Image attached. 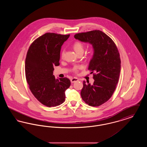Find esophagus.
Masks as SVG:
<instances>
[{"mask_svg":"<svg viewBox=\"0 0 147 147\" xmlns=\"http://www.w3.org/2000/svg\"><path fill=\"white\" fill-rule=\"evenodd\" d=\"M79 80V79L77 78H72L71 79H70V82L71 83H75L76 82H78Z\"/></svg>","mask_w":147,"mask_h":147,"instance_id":"1","label":"esophagus"}]
</instances>
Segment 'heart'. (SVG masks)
Wrapping results in <instances>:
<instances>
[{
	"label": "heart",
	"mask_w": 147,
	"mask_h": 147,
	"mask_svg": "<svg viewBox=\"0 0 147 147\" xmlns=\"http://www.w3.org/2000/svg\"><path fill=\"white\" fill-rule=\"evenodd\" d=\"M73 47L78 55L80 54V53H82V54L83 53L85 47H84V44L82 42H81L80 41H76L73 45ZM63 55H64V50H62V56H63ZM82 68V67L81 65L75 66L73 68V71L75 72H77L78 70L81 69Z\"/></svg>",
	"instance_id": "obj_1"
}]
</instances>
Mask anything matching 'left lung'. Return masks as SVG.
Returning a JSON list of instances; mask_svg holds the SVG:
<instances>
[{"mask_svg":"<svg viewBox=\"0 0 147 147\" xmlns=\"http://www.w3.org/2000/svg\"><path fill=\"white\" fill-rule=\"evenodd\" d=\"M75 38L92 45L94 55L88 69L93 73L94 82H83L81 96L84 102L91 106H99L112 96L119 82L121 59L115 42L100 30L78 33Z\"/></svg>","mask_w":147,"mask_h":147,"instance_id":"8db88e82","label":"left lung"}]
</instances>
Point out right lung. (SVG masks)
<instances>
[{"label": "right lung", "mask_w": 147, "mask_h": 147, "mask_svg": "<svg viewBox=\"0 0 147 147\" xmlns=\"http://www.w3.org/2000/svg\"><path fill=\"white\" fill-rule=\"evenodd\" d=\"M70 35L46 33L31 43L25 59V76L29 89L42 104L47 107L61 105L65 91L69 88L67 78L56 79L55 66L59 65L61 47Z\"/></svg>", "instance_id": "right-lung-1"}]
</instances>
